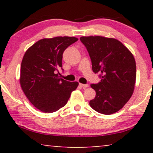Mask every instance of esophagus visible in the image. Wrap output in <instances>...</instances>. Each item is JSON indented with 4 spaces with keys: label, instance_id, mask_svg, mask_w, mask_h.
I'll return each mask as SVG.
<instances>
[{
    "label": "esophagus",
    "instance_id": "34e87169",
    "mask_svg": "<svg viewBox=\"0 0 153 153\" xmlns=\"http://www.w3.org/2000/svg\"><path fill=\"white\" fill-rule=\"evenodd\" d=\"M79 85H80L81 87L83 88H85L88 87V84H83V83H79Z\"/></svg>",
    "mask_w": 153,
    "mask_h": 153
}]
</instances>
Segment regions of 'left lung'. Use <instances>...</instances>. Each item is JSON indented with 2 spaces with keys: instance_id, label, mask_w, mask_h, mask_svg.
I'll use <instances>...</instances> for the list:
<instances>
[{
  "instance_id": "8db88e82",
  "label": "left lung",
  "mask_w": 153,
  "mask_h": 153,
  "mask_svg": "<svg viewBox=\"0 0 153 153\" xmlns=\"http://www.w3.org/2000/svg\"><path fill=\"white\" fill-rule=\"evenodd\" d=\"M95 73L101 81L91 86L96 92L90 106L96 111L110 115L121 109L132 95L137 78L136 62L131 51L115 38L83 36Z\"/></svg>"
}]
</instances>
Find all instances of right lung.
I'll return each mask as SVG.
<instances>
[{"label": "right lung", "mask_w": 153, "mask_h": 153, "mask_svg": "<svg viewBox=\"0 0 153 153\" xmlns=\"http://www.w3.org/2000/svg\"><path fill=\"white\" fill-rule=\"evenodd\" d=\"M78 40L74 37H55L37 41L25 53L22 61L20 85L35 107L44 113H53L63 107L77 81L60 78L62 53Z\"/></svg>", "instance_id": "add662e5"}]
</instances>
